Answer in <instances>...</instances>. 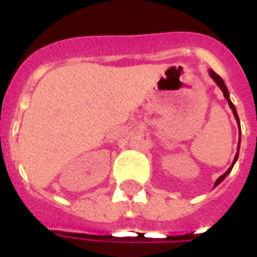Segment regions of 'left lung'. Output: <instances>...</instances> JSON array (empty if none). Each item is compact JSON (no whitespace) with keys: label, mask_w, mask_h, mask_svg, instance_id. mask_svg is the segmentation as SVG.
Segmentation results:
<instances>
[{"label":"left lung","mask_w":257,"mask_h":257,"mask_svg":"<svg viewBox=\"0 0 257 257\" xmlns=\"http://www.w3.org/2000/svg\"><path fill=\"white\" fill-rule=\"evenodd\" d=\"M209 76H211L212 80H213V81H215L216 84H217V86H219V88L221 89V92H223L224 97L227 98L228 105H229V108L232 109V112H233V116H235V118H236V122H237V125H239V128H240L239 116H237V112H236L235 105L232 104L231 98H229V92H228V88H227V85H225V82L223 81V78L220 77L219 74H216L215 72H213V70H212V69H209ZM239 149H240V139H239V145H237V152H236V156H235V159H233V163H232V165H231V167H229V168H228V171L225 172L224 175H221V176H220V177H219V179L216 180V181H215V185H213V187H217V185H219V184L221 183V181H223V180L225 179V177H227L228 175H229V173H231L232 168H233V165H235V163H236V161H237V157H239Z\"/></svg>","instance_id":"left-lung-1"}]
</instances>
